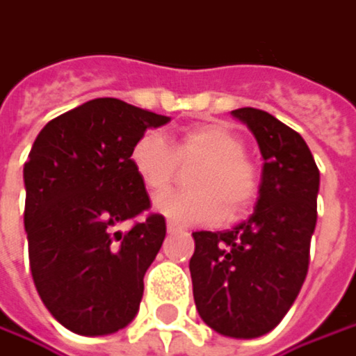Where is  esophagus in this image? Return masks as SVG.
Segmentation results:
<instances>
[{
  "instance_id": "1",
  "label": "esophagus",
  "mask_w": 356,
  "mask_h": 356,
  "mask_svg": "<svg viewBox=\"0 0 356 356\" xmlns=\"http://www.w3.org/2000/svg\"><path fill=\"white\" fill-rule=\"evenodd\" d=\"M167 232H169V234H177L179 227L175 225V223H171V221H169V223H167Z\"/></svg>"
}]
</instances>
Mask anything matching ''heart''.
I'll list each match as a JSON object with an SVG mask.
<instances>
[{
    "instance_id": "heart-1",
    "label": "heart",
    "mask_w": 356,
    "mask_h": 356,
    "mask_svg": "<svg viewBox=\"0 0 356 356\" xmlns=\"http://www.w3.org/2000/svg\"><path fill=\"white\" fill-rule=\"evenodd\" d=\"M131 165L140 185L158 197L175 182L178 165L198 167L190 176L191 192L155 201L159 213L175 225H205L241 218L260 191V173L245 157V140L223 122H201L185 129L171 147L157 133L138 136Z\"/></svg>"
}]
</instances>
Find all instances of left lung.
<instances>
[{
    "instance_id": "obj_1",
    "label": "left lung",
    "mask_w": 356,
    "mask_h": 356,
    "mask_svg": "<svg viewBox=\"0 0 356 356\" xmlns=\"http://www.w3.org/2000/svg\"><path fill=\"white\" fill-rule=\"evenodd\" d=\"M232 115L260 145V197L227 232H195L189 260L199 316L216 332L256 339L286 316L302 288L316 227L321 173L304 138L260 108Z\"/></svg>"
}]
</instances>
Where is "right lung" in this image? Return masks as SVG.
<instances>
[{
	"label": "right lung",
	"mask_w": 356,
	"mask_h": 356,
	"mask_svg": "<svg viewBox=\"0 0 356 356\" xmlns=\"http://www.w3.org/2000/svg\"><path fill=\"white\" fill-rule=\"evenodd\" d=\"M169 116L95 98L52 118L24 165L28 254L35 290L54 318L84 337L111 334L135 318L143 278L167 225L131 149ZM143 216V220L136 217ZM133 220L127 232L115 227Z\"/></svg>",
	"instance_id": "obj_1"
}]
</instances>
